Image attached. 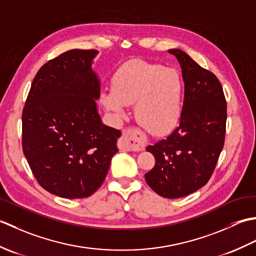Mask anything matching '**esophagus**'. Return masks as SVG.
<instances>
[{
  "mask_svg": "<svg viewBox=\"0 0 256 256\" xmlns=\"http://www.w3.org/2000/svg\"><path fill=\"white\" fill-rule=\"evenodd\" d=\"M148 140L145 135L136 128H128L123 132L122 138L118 140V148L124 150H142Z\"/></svg>",
  "mask_w": 256,
  "mask_h": 256,
  "instance_id": "1",
  "label": "esophagus"
}]
</instances>
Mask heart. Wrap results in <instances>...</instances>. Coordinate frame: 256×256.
<instances>
[{
	"instance_id": "1",
	"label": "heart",
	"mask_w": 256,
	"mask_h": 256,
	"mask_svg": "<svg viewBox=\"0 0 256 256\" xmlns=\"http://www.w3.org/2000/svg\"><path fill=\"white\" fill-rule=\"evenodd\" d=\"M112 84L101 96L108 111L123 116L126 106L135 103V118L146 131L164 134L175 126L182 98V81L175 69L134 59L118 68Z\"/></svg>"
}]
</instances>
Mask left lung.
I'll return each instance as SVG.
<instances>
[{
	"label": "left lung",
	"mask_w": 256,
	"mask_h": 256,
	"mask_svg": "<svg viewBox=\"0 0 256 256\" xmlns=\"http://www.w3.org/2000/svg\"><path fill=\"white\" fill-rule=\"evenodd\" d=\"M168 52L182 67L184 96L179 125L146 150L155 157L145 180L164 198L176 199L208 182L224 145L226 102L218 78L180 50Z\"/></svg>",
	"instance_id": "8db88e82"
}]
</instances>
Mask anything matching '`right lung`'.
I'll return each mask as SVG.
<instances>
[{"label":"right lung","mask_w":256,"mask_h":256,"mask_svg":"<svg viewBox=\"0 0 256 256\" xmlns=\"http://www.w3.org/2000/svg\"><path fill=\"white\" fill-rule=\"evenodd\" d=\"M98 50H72L35 76L22 114V145L38 184L58 197H89L100 188L116 154L121 131L102 123Z\"/></svg>","instance_id":"1"}]
</instances>
